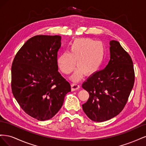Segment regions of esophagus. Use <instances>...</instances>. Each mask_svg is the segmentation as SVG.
<instances>
[{
  "label": "esophagus",
  "instance_id": "esophagus-1",
  "mask_svg": "<svg viewBox=\"0 0 146 146\" xmlns=\"http://www.w3.org/2000/svg\"><path fill=\"white\" fill-rule=\"evenodd\" d=\"M80 88V86L78 85V84L77 82H72L71 83V89L72 91H76Z\"/></svg>",
  "mask_w": 146,
  "mask_h": 146
}]
</instances>
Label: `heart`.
Wrapping results in <instances>:
<instances>
[{
    "label": "heart",
    "mask_w": 146,
    "mask_h": 146,
    "mask_svg": "<svg viewBox=\"0 0 146 146\" xmlns=\"http://www.w3.org/2000/svg\"><path fill=\"white\" fill-rule=\"evenodd\" d=\"M105 55L103 43L91 38H80L74 40L69 47V52L61 54L57 60L60 70L64 74H69L77 69L72 79L78 80L84 74L95 73L102 64Z\"/></svg>",
    "instance_id": "1"
}]
</instances>
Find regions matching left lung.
I'll return each mask as SVG.
<instances>
[{
    "label": "left lung",
    "instance_id": "8db88e82",
    "mask_svg": "<svg viewBox=\"0 0 146 146\" xmlns=\"http://www.w3.org/2000/svg\"><path fill=\"white\" fill-rule=\"evenodd\" d=\"M110 60L106 67L83 83L89 99L82 105L92 121L104 122L117 116L125 106L134 85L133 61L120 43L110 42Z\"/></svg>",
    "mask_w": 146,
    "mask_h": 146
}]
</instances>
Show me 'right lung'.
Masks as SVG:
<instances>
[{
	"label": "right lung",
	"instance_id": "add662e5",
	"mask_svg": "<svg viewBox=\"0 0 146 146\" xmlns=\"http://www.w3.org/2000/svg\"><path fill=\"white\" fill-rule=\"evenodd\" d=\"M58 35H36L22 46L11 66V90L21 108L38 121L58 113L64 97L71 90L58 71Z\"/></svg>",
	"mask_w": 146,
	"mask_h": 146
}]
</instances>
